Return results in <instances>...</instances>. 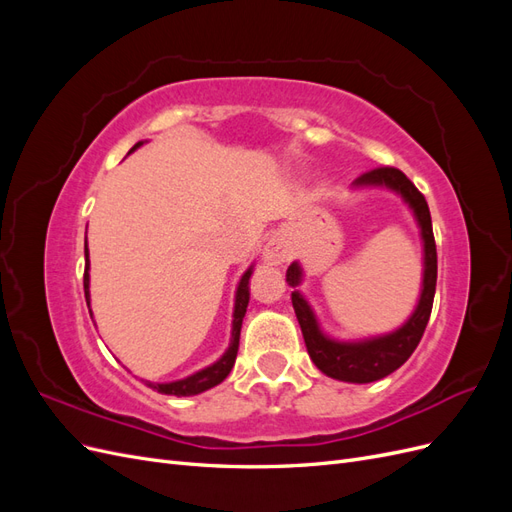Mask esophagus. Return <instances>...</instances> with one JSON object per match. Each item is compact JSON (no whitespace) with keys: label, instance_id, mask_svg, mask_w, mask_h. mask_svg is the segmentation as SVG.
<instances>
[{"label":"esophagus","instance_id":"34e87169","mask_svg":"<svg viewBox=\"0 0 512 512\" xmlns=\"http://www.w3.org/2000/svg\"><path fill=\"white\" fill-rule=\"evenodd\" d=\"M286 258H288L286 243L282 239H277V237L269 239L267 245H265V250H262V260H265L269 267H280L282 262H286Z\"/></svg>","mask_w":512,"mask_h":512}]
</instances>
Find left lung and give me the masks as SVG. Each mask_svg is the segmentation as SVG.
I'll return each mask as SVG.
<instances>
[{
	"label": "left lung",
	"instance_id": "8db88e82",
	"mask_svg": "<svg viewBox=\"0 0 512 512\" xmlns=\"http://www.w3.org/2000/svg\"><path fill=\"white\" fill-rule=\"evenodd\" d=\"M352 185L354 188H389L397 192L406 200L408 207L414 213L418 228H421L423 288L412 316L393 333L361 339V342H337V339H331L329 335L322 333L314 309L309 307L303 294L297 290V286L303 280V269L299 262H292L288 267L286 282L294 288L292 307L301 324L305 346L309 356H312L314 365L329 378L342 380V382H354V384H367L393 374L395 369H399L410 359V354L416 350L418 342H421L431 316L433 294H436L438 254H436V241H433V228H431L427 200L414 188V183L401 173L399 168L380 166L374 170H367V173H363L359 179H354Z\"/></svg>",
	"mask_w": 512,
	"mask_h": 512
}]
</instances>
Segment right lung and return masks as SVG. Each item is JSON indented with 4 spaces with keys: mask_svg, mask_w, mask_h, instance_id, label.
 Here are the masks:
<instances>
[{
    "mask_svg": "<svg viewBox=\"0 0 512 512\" xmlns=\"http://www.w3.org/2000/svg\"><path fill=\"white\" fill-rule=\"evenodd\" d=\"M143 145L136 143L132 147L138 149ZM250 277H252V267L247 269L241 277V282L237 286V294H235V312H232V333H230V344L228 350L220 356L218 361L213 365L205 367L196 371V374L183 378V380H175V382H147V386L151 389H156L158 393L164 395H177V397H190V395H198L207 389H213V386H218L228 374L232 365H235L237 359V350H239V337H241V324H243V316L247 312V303H250ZM83 286H85V299H87V307H89V250H87V241H85V275H83ZM91 314V309H89Z\"/></svg>",
    "mask_w": 512,
    "mask_h": 512,
    "instance_id": "obj_1",
    "label": "right lung"
}]
</instances>
